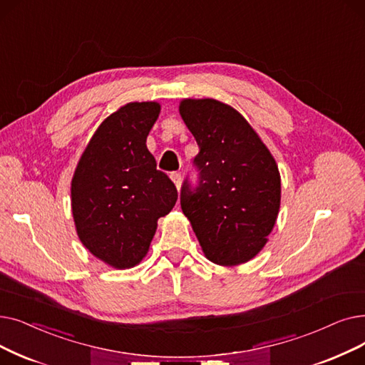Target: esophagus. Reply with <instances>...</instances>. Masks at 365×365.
<instances>
[{
  "label": "esophagus",
  "mask_w": 365,
  "mask_h": 365,
  "mask_svg": "<svg viewBox=\"0 0 365 365\" xmlns=\"http://www.w3.org/2000/svg\"><path fill=\"white\" fill-rule=\"evenodd\" d=\"M171 180L174 182V185H176V187L179 189L180 185H182V174L180 173H171Z\"/></svg>",
  "instance_id": "34e87169"
}]
</instances>
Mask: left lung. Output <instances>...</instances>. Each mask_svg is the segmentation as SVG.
I'll use <instances>...</instances> for the list:
<instances>
[{"label":"left lung","mask_w":365,"mask_h":365,"mask_svg":"<svg viewBox=\"0 0 365 365\" xmlns=\"http://www.w3.org/2000/svg\"><path fill=\"white\" fill-rule=\"evenodd\" d=\"M180 115L200 148L197 185L185 179L182 210L212 262H246L264 247L277 219L274 158L247 120L224 103L183 100Z\"/></svg>","instance_id":"8db88e82"}]
</instances>
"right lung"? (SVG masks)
<instances>
[{
	"instance_id": "1",
	"label": "right lung",
	"mask_w": 365,
	"mask_h": 365,
	"mask_svg": "<svg viewBox=\"0 0 365 365\" xmlns=\"http://www.w3.org/2000/svg\"><path fill=\"white\" fill-rule=\"evenodd\" d=\"M158 103H130L95 131L71 182L78 239L115 268H130L148 253L156 222L170 213L178 189L156 168L146 138Z\"/></svg>"
}]
</instances>
